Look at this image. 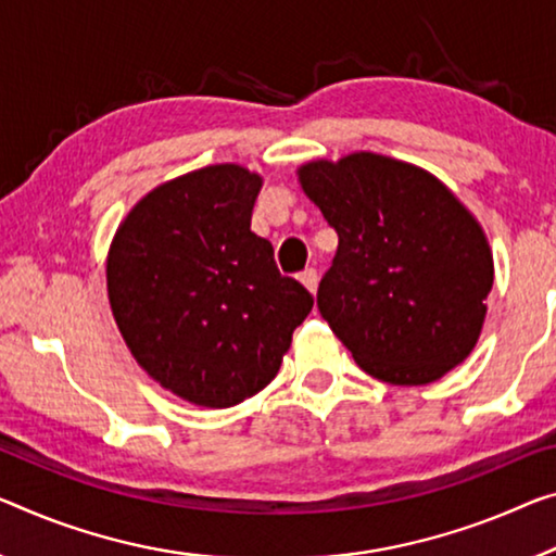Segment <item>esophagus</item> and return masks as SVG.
<instances>
[{
    "instance_id": "1",
    "label": "esophagus",
    "mask_w": 556,
    "mask_h": 556,
    "mask_svg": "<svg viewBox=\"0 0 556 556\" xmlns=\"http://www.w3.org/2000/svg\"><path fill=\"white\" fill-rule=\"evenodd\" d=\"M301 283L315 295V290H318V270H315V268H305V270L301 273Z\"/></svg>"
}]
</instances>
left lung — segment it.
Masks as SVG:
<instances>
[{
	"instance_id": "1",
	"label": "left lung",
	"mask_w": 556,
	"mask_h": 556,
	"mask_svg": "<svg viewBox=\"0 0 556 556\" xmlns=\"http://www.w3.org/2000/svg\"><path fill=\"white\" fill-rule=\"evenodd\" d=\"M298 181L338 233L318 307L355 363L390 386H427L465 363L494 280L465 203L430 170L372 151L311 161Z\"/></svg>"
}]
</instances>
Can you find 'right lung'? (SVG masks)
I'll return each instance as SVG.
<instances>
[{
	"label": "right lung",
	"instance_id": "add662e5",
	"mask_svg": "<svg viewBox=\"0 0 556 556\" xmlns=\"http://www.w3.org/2000/svg\"><path fill=\"white\" fill-rule=\"evenodd\" d=\"M261 186L238 164L170 178L111 241L106 288L126 348L186 403L220 409L261 392L313 307L251 230Z\"/></svg>",
	"mask_w": 556,
	"mask_h": 556
}]
</instances>
